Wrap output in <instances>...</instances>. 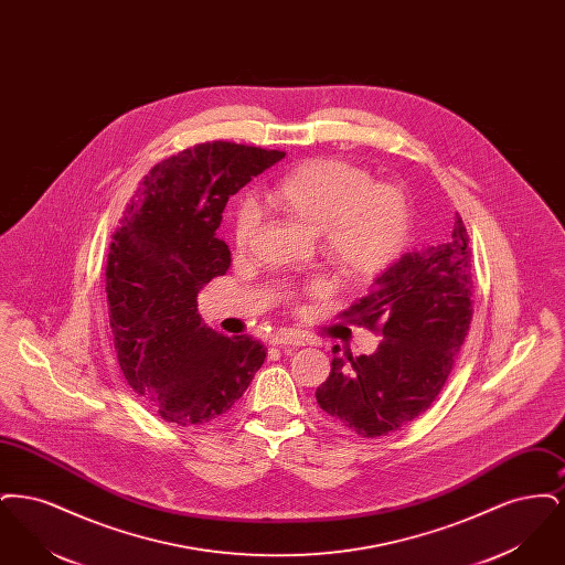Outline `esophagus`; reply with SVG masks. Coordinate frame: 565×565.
<instances>
[{"label":"esophagus","instance_id":"obj_1","mask_svg":"<svg viewBox=\"0 0 565 565\" xmlns=\"http://www.w3.org/2000/svg\"><path fill=\"white\" fill-rule=\"evenodd\" d=\"M305 341L296 334V332H277V334H273V339H270V345H277V348H284V345H292V348H298V345H302Z\"/></svg>","mask_w":565,"mask_h":565}]
</instances>
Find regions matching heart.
I'll list each match as a JSON object with an SVG mask.
<instances>
[{"label": "heart", "instance_id": "obj_1", "mask_svg": "<svg viewBox=\"0 0 565 565\" xmlns=\"http://www.w3.org/2000/svg\"><path fill=\"white\" fill-rule=\"evenodd\" d=\"M265 203L311 228L326 263L353 279L375 277L394 265L408 239L403 190L373 182L371 171L353 162H302L270 184ZM260 220L263 212L252 199L239 201L233 224L239 247L254 237ZM309 290H322V284L316 281Z\"/></svg>", "mask_w": 565, "mask_h": 565}]
</instances>
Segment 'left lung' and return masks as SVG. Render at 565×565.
<instances>
[{
  "instance_id": "left-lung-1",
  "label": "left lung",
  "mask_w": 565,
  "mask_h": 565,
  "mask_svg": "<svg viewBox=\"0 0 565 565\" xmlns=\"http://www.w3.org/2000/svg\"><path fill=\"white\" fill-rule=\"evenodd\" d=\"M472 249L456 214L447 242L408 252L339 318L381 334L373 355L332 358L323 413L362 438L401 430L443 392L472 322ZM337 353V351H334Z\"/></svg>"
}]
</instances>
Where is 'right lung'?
Listing matches in <instances>:
<instances>
[{"label":"right lung","instance_id":"1","mask_svg":"<svg viewBox=\"0 0 565 565\" xmlns=\"http://www.w3.org/2000/svg\"><path fill=\"white\" fill-rule=\"evenodd\" d=\"M286 152L207 141L150 169L109 243L106 292L120 371L167 424L201 426L237 403L265 362L252 337L201 323L196 295L231 267L215 237L228 199Z\"/></svg>","mask_w":565,"mask_h":565}]
</instances>
